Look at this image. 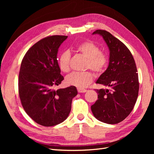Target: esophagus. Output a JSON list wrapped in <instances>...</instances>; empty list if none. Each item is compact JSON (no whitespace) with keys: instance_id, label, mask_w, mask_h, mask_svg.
<instances>
[{"instance_id":"1","label":"esophagus","mask_w":154,"mask_h":154,"mask_svg":"<svg viewBox=\"0 0 154 154\" xmlns=\"http://www.w3.org/2000/svg\"><path fill=\"white\" fill-rule=\"evenodd\" d=\"M87 91L86 89H83V88H78V92L79 93H83V92H86Z\"/></svg>"}]
</instances>
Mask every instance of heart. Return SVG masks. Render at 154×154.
Returning <instances> with one entry per match:
<instances>
[{
	"label": "heart",
	"instance_id": "b5f03b06",
	"mask_svg": "<svg viewBox=\"0 0 154 154\" xmlns=\"http://www.w3.org/2000/svg\"><path fill=\"white\" fill-rule=\"evenodd\" d=\"M76 51L87 58L85 68L91 69L96 74L103 72L109 62L108 56L100 51V48L91 41H84L76 47ZM71 53L68 51L62 52L58 58V66L63 72H68L70 67ZM94 74L89 71L83 72H74L66 78L67 85L83 88L87 87L94 80Z\"/></svg>",
	"mask_w": 154,
	"mask_h": 154
}]
</instances>
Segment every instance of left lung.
Returning a JSON list of instances; mask_svg holds the SVG:
<instances>
[{"label": "left lung", "instance_id": "8db88e82", "mask_svg": "<svg viewBox=\"0 0 154 154\" xmlns=\"http://www.w3.org/2000/svg\"><path fill=\"white\" fill-rule=\"evenodd\" d=\"M95 34L103 37L110 51L109 66L96 83L110 89H96L98 100L91 110L100 122L117 124L130 114L137 101L139 83L136 65L127 46L109 32L97 29L92 33Z\"/></svg>", "mask_w": 154, "mask_h": 154}]
</instances>
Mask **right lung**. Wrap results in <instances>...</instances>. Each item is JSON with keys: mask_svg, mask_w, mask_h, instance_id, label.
I'll return each mask as SVG.
<instances>
[{"mask_svg": "<svg viewBox=\"0 0 154 154\" xmlns=\"http://www.w3.org/2000/svg\"><path fill=\"white\" fill-rule=\"evenodd\" d=\"M67 36H47L34 44L22 59L18 75V94L29 117L44 127L66 120L77 94L74 86L57 91L63 80L57 60L58 48Z\"/></svg>", "mask_w": 154, "mask_h": 154, "instance_id": "right-lung-1", "label": "right lung"}]
</instances>
